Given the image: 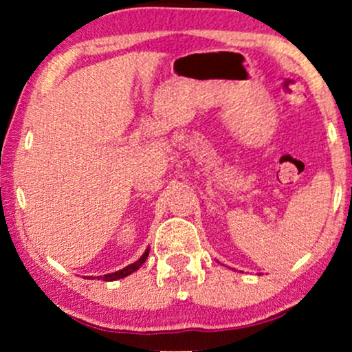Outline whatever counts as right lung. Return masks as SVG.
<instances>
[{
  "label": "right lung",
  "instance_id": "1",
  "mask_svg": "<svg viewBox=\"0 0 352 352\" xmlns=\"http://www.w3.org/2000/svg\"><path fill=\"white\" fill-rule=\"evenodd\" d=\"M148 254H150V247H148V249L144 250V254L142 255V257H140L138 260H136V262L131 263V265H128V267H125V268H122V270H118V272H113V274H107V275L95 276V278H102V280H105V282H115V280L125 278V276H128V275L133 274V272L138 270V268L142 267L144 262H146ZM87 278H92V276H87Z\"/></svg>",
  "mask_w": 352,
  "mask_h": 352
}]
</instances>
